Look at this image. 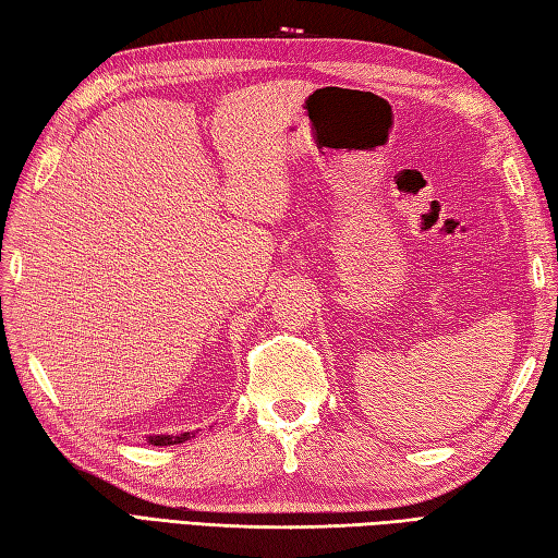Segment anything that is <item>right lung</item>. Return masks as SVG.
<instances>
[{
	"instance_id": "1",
	"label": "right lung",
	"mask_w": 558,
	"mask_h": 558,
	"mask_svg": "<svg viewBox=\"0 0 558 558\" xmlns=\"http://www.w3.org/2000/svg\"><path fill=\"white\" fill-rule=\"evenodd\" d=\"M189 438H194V432H184V434H160V436H148V444L150 446H172V444H184Z\"/></svg>"
}]
</instances>
